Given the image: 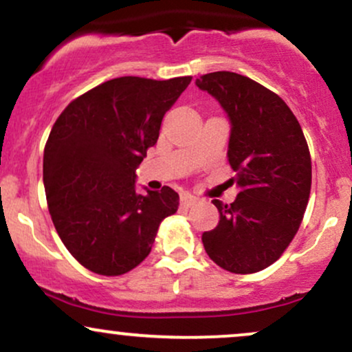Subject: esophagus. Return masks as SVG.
<instances>
[{
  "instance_id": "1",
  "label": "esophagus",
  "mask_w": 352,
  "mask_h": 352,
  "mask_svg": "<svg viewBox=\"0 0 352 352\" xmlns=\"http://www.w3.org/2000/svg\"><path fill=\"white\" fill-rule=\"evenodd\" d=\"M180 204H182V207L188 208V207H193V205L199 204V199L193 195H190V193H185V195L180 197Z\"/></svg>"
}]
</instances>
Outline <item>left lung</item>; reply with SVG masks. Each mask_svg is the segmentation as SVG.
I'll list each match as a JSON object with an SVG mask.
<instances>
[{"instance_id":"1","label":"left lung","mask_w":352,"mask_h":352,"mask_svg":"<svg viewBox=\"0 0 352 352\" xmlns=\"http://www.w3.org/2000/svg\"><path fill=\"white\" fill-rule=\"evenodd\" d=\"M195 84L227 112V155L240 188L233 204L212 200L220 221L201 235L205 252L227 272H261L301 225L311 192L308 144L285 100L253 79L218 71Z\"/></svg>"}]
</instances>
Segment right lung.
<instances>
[{
	"label": "right lung",
	"instance_id": "add662e5",
	"mask_svg": "<svg viewBox=\"0 0 352 352\" xmlns=\"http://www.w3.org/2000/svg\"><path fill=\"white\" fill-rule=\"evenodd\" d=\"M192 78L111 79L58 117L44 147L47 207L64 246L84 268L119 276L151 253L179 193L135 190V168L157 144L160 124Z\"/></svg>",
	"mask_w": 352,
	"mask_h": 352
}]
</instances>
